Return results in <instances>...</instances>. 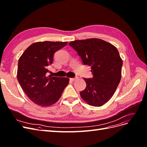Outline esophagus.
Returning <instances> with one entry per match:
<instances>
[{
    "instance_id": "34e87169",
    "label": "esophagus",
    "mask_w": 147,
    "mask_h": 147,
    "mask_svg": "<svg viewBox=\"0 0 147 147\" xmlns=\"http://www.w3.org/2000/svg\"><path fill=\"white\" fill-rule=\"evenodd\" d=\"M78 78V77H75V78H70V80H72V81H75V80H77Z\"/></svg>"
}]
</instances>
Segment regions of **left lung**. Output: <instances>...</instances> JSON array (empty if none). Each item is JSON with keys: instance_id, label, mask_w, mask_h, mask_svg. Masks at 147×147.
<instances>
[{"instance_id": "1", "label": "left lung", "mask_w": 147, "mask_h": 147, "mask_svg": "<svg viewBox=\"0 0 147 147\" xmlns=\"http://www.w3.org/2000/svg\"><path fill=\"white\" fill-rule=\"evenodd\" d=\"M84 65L91 67L93 77L84 78L86 88L80 91L88 104L100 107L108 102L116 91L121 78L123 61L117 48L99 38L71 42Z\"/></svg>"}]
</instances>
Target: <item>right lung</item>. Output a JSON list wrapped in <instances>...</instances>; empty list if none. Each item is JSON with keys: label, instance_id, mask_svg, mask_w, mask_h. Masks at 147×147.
<instances>
[{"label": "right lung", "instance_id": "add662e5", "mask_svg": "<svg viewBox=\"0 0 147 147\" xmlns=\"http://www.w3.org/2000/svg\"><path fill=\"white\" fill-rule=\"evenodd\" d=\"M68 42H38L30 45L18 61V81L29 98L42 107L50 106L59 99L69 79L48 75V67L55 52Z\"/></svg>", "mask_w": 147, "mask_h": 147}]
</instances>
